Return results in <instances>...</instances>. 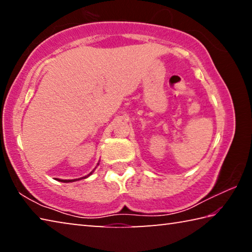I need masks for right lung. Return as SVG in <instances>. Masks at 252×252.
Here are the masks:
<instances>
[{
	"mask_svg": "<svg viewBox=\"0 0 252 252\" xmlns=\"http://www.w3.org/2000/svg\"><path fill=\"white\" fill-rule=\"evenodd\" d=\"M97 165H99V163H97ZM96 168V167H95ZM94 172V170H92V171L88 174V176H85V177H82V178H79V179H72V180H62V179H57V180H59L60 182H65V183H67V182H74V181H76V180H81V179H85V178H88V177H90L91 174Z\"/></svg>",
	"mask_w": 252,
	"mask_h": 252,
	"instance_id": "1",
	"label": "right lung"
}]
</instances>
